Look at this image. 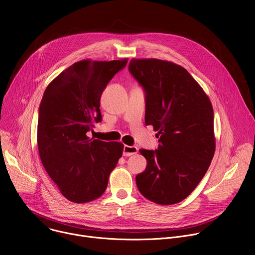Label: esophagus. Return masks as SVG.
I'll return each mask as SVG.
<instances>
[{
	"label": "esophagus",
	"instance_id": "obj_1",
	"mask_svg": "<svg viewBox=\"0 0 255 255\" xmlns=\"http://www.w3.org/2000/svg\"><path fill=\"white\" fill-rule=\"evenodd\" d=\"M138 152V148L136 146H128V145H125L124 149H123V155L124 156H130L133 154H136Z\"/></svg>",
	"mask_w": 255,
	"mask_h": 255
}]
</instances>
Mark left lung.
Listing matches in <instances>:
<instances>
[{"label": "left lung", "mask_w": 255, "mask_h": 255, "mask_svg": "<svg viewBox=\"0 0 255 255\" xmlns=\"http://www.w3.org/2000/svg\"><path fill=\"white\" fill-rule=\"evenodd\" d=\"M129 71L145 92V124L159 137L156 150H139L147 165L136 175L137 188L156 204L179 203L199 185L214 156L212 104L188 70L173 62L133 58Z\"/></svg>", "instance_id": "1"}]
</instances>
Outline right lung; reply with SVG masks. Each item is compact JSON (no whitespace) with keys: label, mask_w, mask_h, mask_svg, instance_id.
<instances>
[{"label":"right lung","mask_w":255,"mask_h":255,"mask_svg":"<svg viewBox=\"0 0 255 255\" xmlns=\"http://www.w3.org/2000/svg\"><path fill=\"white\" fill-rule=\"evenodd\" d=\"M127 59L76 62L46 88L38 113L41 162L62 196L82 204L100 198L124 145L88 137L102 121L100 99Z\"/></svg>","instance_id":"obj_1"}]
</instances>
